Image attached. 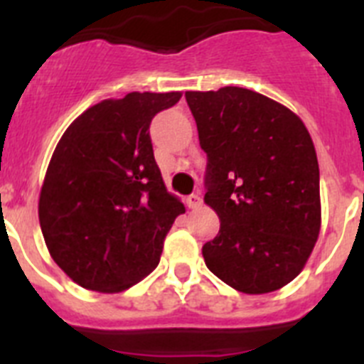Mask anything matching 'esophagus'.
<instances>
[{"instance_id":"obj_1","label":"esophagus","mask_w":364,"mask_h":364,"mask_svg":"<svg viewBox=\"0 0 364 364\" xmlns=\"http://www.w3.org/2000/svg\"><path fill=\"white\" fill-rule=\"evenodd\" d=\"M186 202H188V208L197 210V208H200L202 205V197L200 195H189V197L186 198Z\"/></svg>"}]
</instances>
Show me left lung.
Listing matches in <instances>:
<instances>
[{
    "instance_id": "1",
    "label": "left lung",
    "mask_w": 364,
    "mask_h": 364,
    "mask_svg": "<svg viewBox=\"0 0 364 364\" xmlns=\"http://www.w3.org/2000/svg\"><path fill=\"white\" fill-rule=\"evenodd\" d=\"M208 154L204 202L220 230L205 266L237 291L260 295L294 281L321 230L319 164L301 118L244 87L188 91Z\"/></svg>"
}]
</instances>
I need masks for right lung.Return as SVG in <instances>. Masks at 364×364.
Returning a JSON list of instances; mask_svg holds the SVG:
<instances>
[{
	"label": "right lung",
	"mask_w": 364,
	"mask_h": 364,
	"mask_svg": "<svg viewBox=\"0 0 364 364\" xmlns=\"http://www.w3.org/2000/svg\"><path fill=\"white\" fill-rule=\"evenodd\" d=\"M180 96L104 100L82 112L54 149L38 202L41 233L54 262L85 290L118 294L147 277L186 211L164 184L147 131Z\"/></svg>",
	"instance_id": "1"
}]
</instances>
